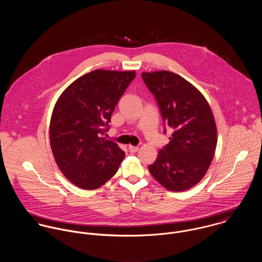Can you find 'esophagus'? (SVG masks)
Returning a JSON list of instances; mask_svg holds the SVG:
<instances>
[{
  "mask_svg": "<svg viewBox=\"0 0 262 262\" xmlns=\"http://www.w3.org/2000/svg\"><path fill=\"white\" fill-rule=\"evenodd\" d=\"M128 148H129V151H130L131 153H136V152L139 150V148H138L137 146H133V145H129Z\"/></svg>",
  "mask_w": 262,
  "mask_h": 262,
  "instance_id": "esophagus-1",
  "label": "esophagus"
}]
</instances>
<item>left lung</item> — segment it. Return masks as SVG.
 I'll use <instances>...</instances> for the list:
<instances>
[{
	"instance_id": "1",
	"label": "left lung",
	"mask_w": 262,
	"mask_h": 262,
	"mask_svg": "<svg viewBox=\"0 0 262 262\" xmlns=\"http://www.w3.org/2000/svg\"><path fill=\"white\" fill-rule=\"evenodd\" d=\"M141 76L157 101L164 124L173 129L169 143L148 166L150 173L168 190H187L205 177L214 158V115L203 94L181 75L159 71Z\"/></svg>"
}]
</instances>
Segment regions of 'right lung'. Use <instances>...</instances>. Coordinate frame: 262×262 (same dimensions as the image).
<instances>
[{
	"label": "right lung",
	"instance_id": "1",
	"mask_svg": "<svg viewBox=\"0 0 262 262\" xmlns=\"http://www.w3.org/2000/svg\"><path fill=\"white\" fill-rule=\"evenodd\" d=\"M135 71L96 70L71 83L58 98L49 126L54 159L76 187L95 189L117 172L125 152L102 135Z\"/></svg>",
	"mask_w": 262,
	"mask_h": 262
}]
</instances>
